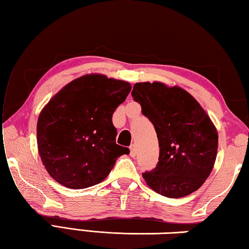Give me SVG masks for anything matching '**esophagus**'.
Segmentation results:
<instances>
[{"label": "esophagus", "instance_id": "1", "mask_svg": "<svg viewBox=\"0 0 249 249\" xmlns=\"http://www.w3.org/2000/svg\"><path fill=\"white\" fill-rule=\"evenodd\" d=\"M129 149H130V153H129V155L132 156V157L134 158V157H136V155H137V150H136V146H135L134 144L133 145H130V147H129Z\"/></svg>", "mask_w": 249, "mask_h": 249}]
</instances>
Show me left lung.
I'll return each instance as SVG.
<instances>
[{
	"label": "left lung",
	"mask_w": 249,
	"mask_h": 249,
	"mask_svg": "<svg viewBox=\"0 0 249 249\" xmlns=\"http://www.w3.org/2000/svg\"><path fill=\"white\" fill-rule=\"evenodd\" d=\"M132 96L153 123L159 142V161L142 174L146 183L167 197L197 190L217 153V132L208 114L187 91L161 82L136 83Z\"/></svg>",
	"instance_id": "obj_1"
}]
</instances>
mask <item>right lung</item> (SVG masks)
Returning <instances> with one entry per match:
<instances>
[{"label": "right lung", "mask_w": 249, "mask_h": 249, "mask_svg": "<svg viewBox=\"0 0 249 249\" xmlns=\"http://www.w3.org/2000/svg\"><path fill=\"white\" fill-rule=\"evenodd\" d=\"M130 89L128 82L87 74L49 101L38 117L37 145L52 178L69 189L89 188L107 178L120 156L129 154L116 144L112 116Z\"/></svg>", "instance_id": "right-lung-1"}]
</instances>
